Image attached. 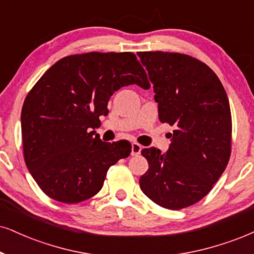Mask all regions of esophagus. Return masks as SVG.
<instances>
[{"mask_svg": "<svg viewBox=\"0 0 254 254\" xmlns=\"http://www.w3.org/2000/svg\"><path fill=\"white\" fill-rule=\"evenodd\" d=\"M141 149H142L141 145H139V143H137V142H133L132 143V155H134V156L139 155L140 152H141Z\"/></svg>", "mask_w": 254, "mask_h": 254, "instance_id": "obj_1", "label": "esophagus"}]
</instances>
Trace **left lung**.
<instances>
[{"label":"left lung","mask_w":254,"mask_h":254,"mask_svg":"<svg viewBox=\"0 0 254 254\" xmlns=\"http://www.w3.org/2000/svg\"><path fill=\"white\" fill-rule=\"evenodd\" d=\"M153 83L159 120L175 129L167 152L141 151L148 171L140 189L168 209L198 202L223 174L231 154L230 102L220 80L208 65L179 53L137 54Z\"/></svg>","instance_id":"left-lung-1"}]
</instances>
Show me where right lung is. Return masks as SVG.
<instances>
[{
	"mask_svg": "<svg viewBox=\"0 0 254 254\" xmlns=\"http://www.w3.org/2000/svg\"><path fill=\"white\" fill-rule=\"evenodd\" d=\"M149 88L133 53H87L61 59L37 81L21 113L24 161L56 201L77 203L102 189L108 168L127 158L130 143L105 142L95 129L121 87Z\"/></svg>",
	"mask_w": 254,
	"mask_h": 254,
	"instance_id": "add662e5",
	"label": "right lung"
}]
</instances>
